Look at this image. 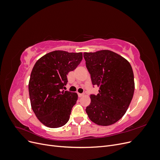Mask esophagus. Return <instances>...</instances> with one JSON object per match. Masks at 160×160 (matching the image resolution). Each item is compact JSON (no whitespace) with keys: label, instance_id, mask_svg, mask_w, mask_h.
<instances>
[{"label":"esophagus","instance_id":"1","mask_svg":"<svg viewBox=\"0 0 160 160\" xmlns=\"http://www.w3.org/2000/svg\"><path fill=\"white\" fill-rule=\"evenodd\" d=\"M78 95L79 98H81V97H83L85 95V93H78Z\"/></svg>","mask_w":160,"mask_h":160}]
</instances>
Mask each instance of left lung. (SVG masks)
Instances as JSON below:
<instances>
[{"label": "left lung", "instance_id": "obj_1", "mask_svg": "<svg viewBox=\"0 0 160 160\" xmlns=\"http://www.w3.org/2000/svg\"><path fill=\"white\" fill-rule=\"evenodd\" d=\"M83 57L93 87L99 88L98 95H90L86 112L96 124L112 125L124 115L133 98L132 67L123 57L108 50L84 52Z\"/></svg>", "mask_w": 160, "mask_h": 160}]
</instances>
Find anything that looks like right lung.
<instances>
[{
	"mask_svg": "<svg viewBox=\"0 0 160 160\" xmlns=\"http://www.w3.org/2000/svg\"><path fill=\"white\" fill-rule=\"evenodd\" d=\"M82 59V52L55 51L47 53L34 65L28 92L32 111L45 126L57 128L68 122L78 95L62 91L67 75L75 70Z\"/></svg>",
	"mask_w": 160,
	"mask_h": 160,
	"instance_id": "1",
	"label": "right lung"
}]
</instances>
